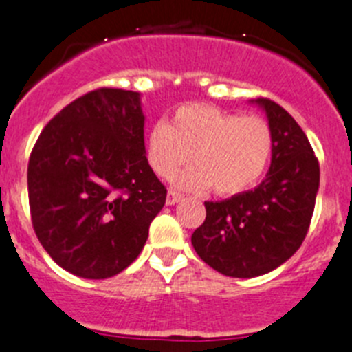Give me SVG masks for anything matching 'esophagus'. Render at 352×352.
Here are the masks:
<instances>
[{
  "mask_svg": "<svg viewBox=\"0 0 352 352\" xmlns=\"http://www.w3.org/2000/svg\"><path fill=\"white\" fill-rule=\"evenodd\" d=\"M180 198H182V195H179V192L168 191V196H166V205H175L177 201H180Z\"/></svg>",
  "mask_w": 352,
  "mask_h": 352,
  "instance_id": "esophagus-1",
  "label": "esophagus"
}]
</instances>
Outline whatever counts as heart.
Returning a JSON list of instances; mask_svg holds the SVG:
<instances>
[{"label": "heart", "mask_w": 352, "mask_h": 352, "mask_svg": "<svg viewBox=\"0 0 352 352\" xmlns=\"http://www.w3.org/2000/svg\"><path fill=\"white\" fill-rule=\"evenodd\" d=\"M274 151L272 128L263 117L239 116L214 105L189 103L173 112L172 122H157L147 135L145 156L161 179H179L189 189H214L233 196L251 189L267 170Z\"/></svg>", "instance_id": "1"}]
</instances>
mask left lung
I'll list each match as a JSON object with an SVG mask.
<instances>
[{"label":"left lung","mask_w":352,"mask_h":352,"mask_svg":"<svg viewBox=\"0 0 352 352\" xmlns=\"http://www.w3.org/2000/svg\"><path fill=\"white\" fill-rule=\"evenodd\" d=\"M256 103L274 135L267 179L252 191L205 201L207 217L191 236L196 254L228 277L268 274L298 251L319 189V161L298 122L268 98Z\"/></svg>","instance_id":"1"}]
</instances>
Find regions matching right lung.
I'll return each mask as SVG.
<instances>
[{
	"label": "right lung",
	"instance_id": "add662e5",
	"mask_svg": "<svg viewBox=\"0 0 352 352\" xmlns=\"http://www.w3.org/2000/svg\"><path fill=\"white\" fill-rule=\"evenodd\" d=\"M144 121L140 94L100 87L54 116L31 151V223L69 274L113 277L147 242L166 188L145 156Z\"/></svg>",
	"mask_w": 352,
	"mask_h": 352
}]
</instances>
